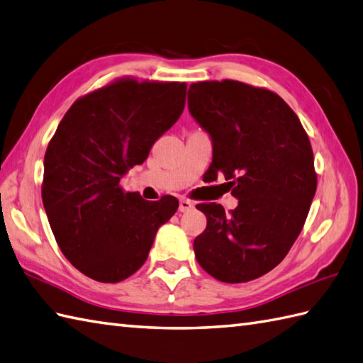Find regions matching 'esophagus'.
<instances>
[{"label":"esophagus","instance_id":"obj_1","mask_svg":"<svg viewBox=\"0 0 363 363\" xmlns=\"http://www.w3.org/2000/svg\"><path fill=\"white\" fill-rule=\"evenodd\" d=\"M194 208V203L191 202L188 199H180V203H179V211L180 213H188L191 209Z\"/></svg>","mask_w":363,"mask_h":363}]
</instances>
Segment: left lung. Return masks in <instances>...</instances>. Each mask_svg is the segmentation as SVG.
<instances>
[{
  "instance_id": "8db88e82",
  "label": "left lung",
  "mask_w": 363,
  "mask_h": 363,
  "mask_svg": "<svg viewBox=\"0 0 363 363\" xmlns=\"http://www.w3.org/2000/svg\"><path fill=\"white\" fill-rule=\"evenodd\" d=\"M191 116L209 135V177L228 180L238 206L200 203L206 228L197 262L223 283H247L275 269L301 233L317 189L308 133L273 91L238 80L189 86Z\"/></svg>"
}]
</instances>
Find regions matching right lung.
<instances>
[{"label": "right lung", "mask_w": 363, "mask_h": 363, "mask_svg": "<svg viewBox=\"0 0 363 363\" xmlns=\"http://www.w3.org/2000/svg\"><path fill=\"white\" fill-rule=\"evenodd\" d=\"M184 99V82L119 79L72 104L48 144L45 211L62 253L88 278L133 275L179 208L172 196L147 202L119 182L177 123Z\"/></svg>", "instance_id": "right-lung-1"}]
</instances>
